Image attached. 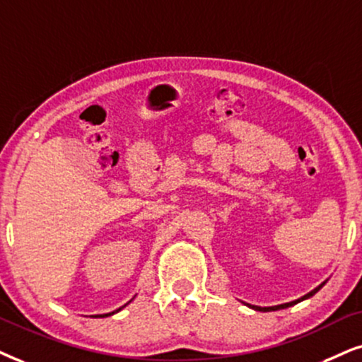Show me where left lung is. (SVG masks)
I'll list each match as a JSON object with an SVG mask.
<instances>
[{
  "label": "left lung",
  "mask_w": 362,
  "mask_h": 362,
  "mask_svg": "<svg viewBox=\"0 0 362 362\" xmlns=\"http://www.w3.org/2000/svg\"><path fill=\"white\" fill-rule=\"evenodd\" d=\"M324 284L326 282H322L321 286H317L315 287L314 291H310L309 294H305V296H303L300 297V299H297V300H292V303H286V304H279V305H272V308H259V305H250V304H245V305H249V308H252V309H255V310H264V313H269V310H279V309H286V308H291V305H294V304H297V303H300V300H304V299H309V297H313L315 292H317L319 289H321V287L324 286Z\"/></svg>",
  "instance_id": "1"
}]
</instances>
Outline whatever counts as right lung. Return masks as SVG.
Wrapping results in <instances>:
<instances>
[{
  "mask_svg": "<svg viewBox=\"0 0 362 362\" xmlns=\"http://www.w3.org/2000/svg\"><path fill=\"white\" fill-rule=\"evenodd\" d=\"M130 303H132V300H130ZM125 305H127V304H125ZM125 305H122L120 309L113 310V313H108V314H98V315H91V317H108V315H113V314H115V313H118V310H122L123 308H125Z\"/></svg>",
  "mask_w": 362,
  "mask_h": 362,
  "instance_id": "right-lung-1",
  "label": "right lung"
}]
</instances>
